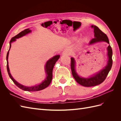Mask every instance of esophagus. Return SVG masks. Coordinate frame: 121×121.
<instances>
[{"label": "esophagus", "mask_w": 121, "mask_h": 121, "mask_svg": "<svg viewBox=\"0 0 121 121\" xmlns=\"http://www.w3.org/2000/svg\"><path fill=\"white\" fill-rule=\"evenodd\" d=\"M62 54H63V56H69L71 54H70V52H68V51L65 50L64 52H63V53H62Z\"/></svg>", "instance_id": "1"}]
</instances>
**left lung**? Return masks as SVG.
Masks as SVG:
<instances>
[{"label":"left lung","mask_w":121,"mask_h":121,"mask_svg":"<svg viewBox=\"0 0 121 121\" xmlns=\"http://www.w3.org/2000/svg\"><path fill=\"white\" fill-rule=\"evenodd\" d=\"M91 27L94 29V33L95 38H93L91 40L89 44L95 43L98 41H102L107 42L109 44V40L108 36L105 33L101 31L98 27L96 26L92 25ZM108 64L106 67L99 72L96 74L94 75L93 76L91 77L88 78H84L80 77L77 74L75 71V61L74 58L71 57V68L72 75L73 77L74 78L77 82L80 85H81L85 87H92L99 85L103 82L108 74L109 71L111 70L112 64V47L110 45L108 47Z\"/></svg>","instance_id":"left-lung-1"}]
</instances>
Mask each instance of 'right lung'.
Returning <instances> with one entry per match:
<instances>
[{
  "label": "right lung",
  "instance_id": "obj_1",
  "mask_svg": "<svg viewBox=\"0 0 121 121\" xmlns=\"http://www.w3.org/2000/svg\"><path fill=\"white\" fill-rule=\"evenodd\" d=\"M31 31L30 30H29V29H25L24 31H22L20 32V33L17 35L16 36H14V37H13L12 39L10 40L9 44H10V47H9V49L11 47V44H12V42L13 41H14L16 40V39L19 38L22 36L26 35L28 34L29 33H30ZM9 50L8 51V53H7V56H6V60H7V71H8L9 75V77L10 79L13 80V83L16 84V85L20 88V89H22L25 91H40L43 90L44 89H45V88L47 87H48L49 86V84H50L51 82H52V71H53V69L54 67V65L56 64V61L58 60V58H60V56L59 55H57V56H53L52 58H51L49 60L47 61V63L45 65V71L47 74V77L46 79L44 81H43L41 84H39V85H36L35 86H32V87H27V86H23L21 84H19L18 82H17L15 80H14L13 77L11 75L10 73L9 72V63H8V56H9Z\"/></svg>",
  "mask_w": 121,
  "mask_h": 121
}]
</instances>
